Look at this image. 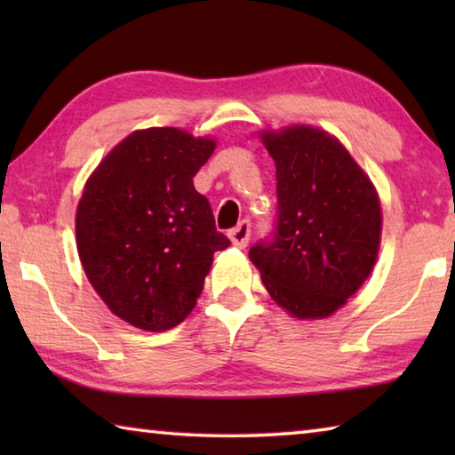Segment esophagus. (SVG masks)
Returning a JSON list of instances; mask_svg holds the SVG:
<instances>
[{
	"label": "esophagus",
	"mask_w": 455,
	"mask_h": 455,
	"mask_svg": "<svg viewBox=\"0 0 455 455\" xmlns=\"http://www.w3.org/2000/svg\"><path fill=\"white\" fill-rule=\"evenodd\" d=\"M228 238L233 241L235 246H238V249H244L251 238V220H241L235 228H230Z\"/></svg>",
	"instance_id": "esophagus-1"
}]
</instances>
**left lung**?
I'll use <instances>...</instances> for the list:
<instances>
[{
    "mask_svg": "<svg viewBox=\"0 0 455 455\" xmlns=\"http://www.w3.org/2000/svg\"><path fill=\"white\" fill-rule=\"evenodd\" d=\"M276 164V220L249 257L276 303L327 317L371 273L381 209L373 184L333 136L291 126L263 136Z\"/></svg>",
    "mask_w": 455,
    "mask_h": 455,
    "instance_id": "obj_1",
    "label": "left lung"
}]
</instances>
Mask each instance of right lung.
I'll use <instances>...</instances> for the list:
<instances>
[{"instance_id": "right-lung-1", "label": "right lung", "mask_w": 455, "mask_h": 455, "mask_svg": "<svg viewBox=\"0 0 455 455\" xmlns=\"http://www.w3.org/2000/svg\"><path fill=\"white\" fill-rule=\"evenodd\" d=\"M214 142L176 128L138 130L90 176L76 214L78 252L114 315L146 331L187 319L228 238L195 188Z\"/></svg>"}]
</instances>
